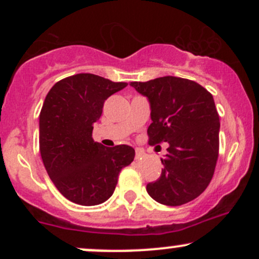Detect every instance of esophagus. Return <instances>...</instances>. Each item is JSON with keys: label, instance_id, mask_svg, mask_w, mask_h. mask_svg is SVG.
<instances>
[{"label": "esophagus", "instance_id": "34e87169", "mask_svg": "<svg viewBox=\"0 0 259 259\" xmlns=\"http://www.w3.org/2000/svg\"><path fill=\"white\" fill-rule=\"evenodd\" d=\"M143 156H144V151H143L142 149H137V150H135V159L139 160V159H142Z\"/></svg>", "mask_w": 259, "mask_h": 259}]
</instances>
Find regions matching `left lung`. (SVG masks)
<instances>
[{
	"instance_id": "obj_1",
	"label": "left lung",
	"mask_w": 259,
	"mask_h": 259,
	"mask_svg": "<svg viewBox=\"0 0 259 259\" xmlns=\"http://www.w3.org/2000/svg\"><path fill=\"white\" fill-rule=\"evenodd\" d=\"M149 99V145L169 143L160 178L146 192L164 205L199 197L213 178L219 154V115L213 95L198 82L176 76L130 82Z\"/></svg>"
}]
</instances>
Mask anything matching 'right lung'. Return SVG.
I'll use <instances>...</instances> for the list:
<instances>
[{"label": "right lung", "instance_id": "1", "mask_svg": "<svg viewBox=\"0 0 259 259\" xmlns=\"http://www.w3.org/2000/svg\"><path fill=\"white\" fill-rule=\"evenodd\" d=\"M126 82L94 74H76L57 81L40 113V153L50 179L66 199L98 205L113 195L122 168L135 150L129 145L105 148L94 142V124L106 99Z\"/></svg>", "mask_w": 259, "mask_h": 259}]
</instances>
